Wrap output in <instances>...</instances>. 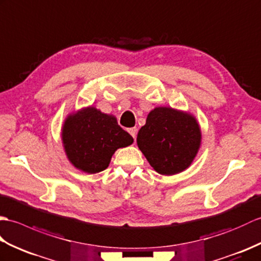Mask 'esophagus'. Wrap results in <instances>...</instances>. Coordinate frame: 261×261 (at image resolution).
I'll return each mask as SVG.
<instances>
[{
  "label": "esophagus",
  "instance_id": "34e87169",
  "mask_svg": "<svg viewBox=\"0 0 261 261\" xmlns=\"http://www.w3.org/2000/svg\"><path fill=\"white\" fill-rule=\"evenodd\" d=\"M136 132H137V130H136L135 127H134V128H129V129H128V133L133 136V138H134V140L136 138Z\"/></svg>",
  "mask_w": 261,
  "mask_h": 261
}]
</instances>
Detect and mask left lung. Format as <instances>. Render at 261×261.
<instances>
[{
  "label": "left lung",
  "mask_w": 261,
  "mask_h": 261,
  "mask_svg": "<svg viewBox=\"0 0 261 261\" xmlns=\"http://www.w3.org/2000/svg\"><path fill=\"white\" fill-rule=\"evenodd\" d=\"M201 143L200 127L190 114L159 107L147 116L137 134V145L153 169L173 175L188 169Z\"/></svg>",
  "instance_id": "obj_1"
}]
</instances>
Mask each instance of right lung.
I'll use <instances>...</instances> for the list:
<instances>
[{"instance_id":"1","label":"right lung","mask_w":261,"mask_h":261,"mask_svg":"<svg viewBox=\"0 0 261 261\" xmlns=\"http://www.w3.org/2000/svg\"><path fill=\"white\" fill-rule=\"evenodd\" d=\"M133 141L115 117L94 107L69 116L62 128V142L69 161L90 174L106 170L115 150L130 145Z\"/></svg>"}]
</instances>
